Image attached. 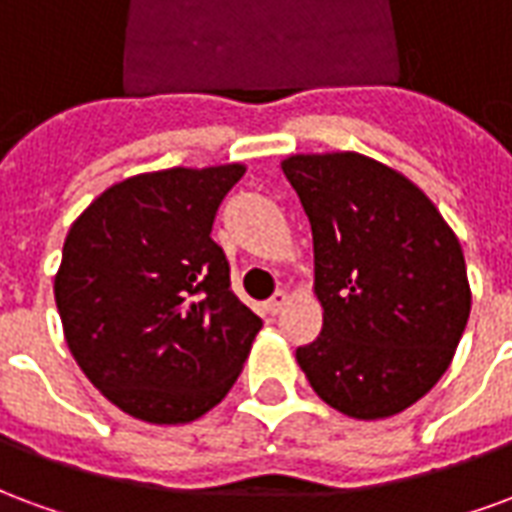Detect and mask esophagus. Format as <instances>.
<instances>
[{"instance_id":"esophagus-1","label":"esophagus","mask_w":512,"mask_h":512,"mask_svg":"<svg viewBox=\"0 0 512 512\" xmlns=\"http://www.w3.org/2000/svg\"><path fill=\"white\" fill-rule=\"evenodd\" d=\"M285 304H288V293H285V290H277V293L266 301V310L271 312V315H279Z\"/></svg>"}]
</instances>
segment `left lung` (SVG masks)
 Listing matches in <instances>:
<instances>
[{
    "mask_svg": "<svg viewBox=\"0 0 512 512\" xmlns=\"http://www.w3.org/2000/svg\"><path fill=\"white\" fill-rule=\"evenodd\" d=\"M312 227L318 340L296 362L354 419L400 414L450 367L472 310L458 238L408 178L359 153L290 156Z\"/></svg>",
    "mask_w": 512,
    "mask_h": 512,
    "instance_id": "left-lung-1",
    "label": "left lung"
}]
</instances>
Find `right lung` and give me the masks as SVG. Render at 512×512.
<instances>
[{
    "label": "right lung",
    "instance_id": "obj_1",
    "mask_svg": "<svg viewBox=\"0 0 512 512\" xmlns=\"http://www.w3.org/2000/svg\"><path fill=\"white\" fill-rule=\"evenodd\" d=\"M241 164L161 169L106 189L73 222L54 279L84 376L156 425L211 411L241 376L263 321L230 290L211 238Z\"/></svg>",
    "mask_w": 512,
    "mask_h": 512
}]
</instances>
